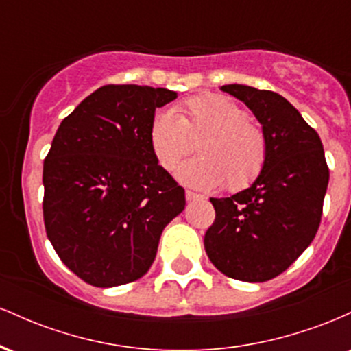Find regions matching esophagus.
<instances>
[{
    "mask_svg": "<svg viewBox=\"0 0 351 351\" xmlns=\"http://www.w3.org/2000/svg\"><path fill=\"white\" fill-rule=\"evenodd\" d=\"M184 198H186V201H196V199L203 198V196L198 195V193L189 191V189H186V191H184Z\"/></svg>",
    "mask_w": 351,
    "mask_h": 351,
    "instance_id": "34e87169",
    "label": "esophagus"
}]
</instances>
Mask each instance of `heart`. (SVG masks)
<instances>
[{
	"instance_id": "obj_1",
	"label": "heart",
	"mask_w": 351,
	"mask_h": 351,
	"mask_svg": "<svg viewBox=\"0 0 351 351\" xmlns=\"http://www.w3.org/2000/svg\"><path fill=\"white\" fill-rule=\"evenodd\" d=\"M173 108H158L152 115L148 142L156 162L167 171L176 170L198 142L201 156L184 163L178 178L189 186L209 189L226 182L239 191L257 180L267 160V136L249 119L243 106L219 94L193 95Z\"/></svg>"
}]
</instances>
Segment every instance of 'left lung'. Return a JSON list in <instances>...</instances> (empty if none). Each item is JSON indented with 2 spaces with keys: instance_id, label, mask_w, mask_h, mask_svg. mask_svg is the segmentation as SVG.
I'll return each mask as SVG.
<instances>
[{
  "instance_id": "1",
  "label": "left lung",
  "mask_w": 351,
  "mask_h": 351,
  "mask_svg": "<svg viewBox=\"0 0 351 351\" xmlns=\"http://www.w3.org/2000/svg\"><path fill=\"white\" fill-rule=\"evenodd\" d=\"M243 100L267 136L264 170L231 198H211L215 223L204 249L231 279L265 282L289 269L315 237L328 186V165L315 128L272 90L221 87Z\"/></svg>"
}]
</instances>
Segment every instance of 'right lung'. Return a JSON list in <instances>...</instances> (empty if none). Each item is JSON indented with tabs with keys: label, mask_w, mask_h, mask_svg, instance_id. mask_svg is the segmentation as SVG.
<instances>
[{
	"label": "right lung",
	"mask_w": 351,
	"mask_h": 351,
	"mask_svg": "<svg viewBox=\"0 0 351 351\" xmlns=\"http://www.w3.org/2000/svg\"><path fill=\"white\" fill-rule=\"evenodd\" d=\"M176 99L162 87L104 86L62 120L44 160L46 234L64 264L94 287L148 272L184 189L153 156L152 115Z\"/></svg>",
	"instance_id": "add662e5"
}]
</instances>
